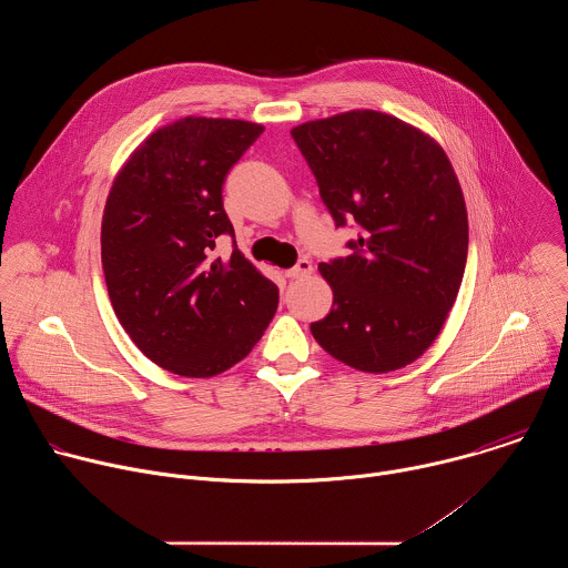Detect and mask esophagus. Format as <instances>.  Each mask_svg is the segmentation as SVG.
Instances as JSON below:
<instances>
[{
    "label": "esophagus",
    "instance_id": "obj_1",
    "mask_svg": "<svg viewBox=\"0 0 568 568\" xmlns=\"http://www.w3.org/2000/svg\"><path fill=\"white\" fill-rule=\"evenodd\" d=\"M310 274H312V263H310L307 258H301L292 270L285 272L287 278H305V276H310Z\"/></svg>",
    "mask_w": 568,
    "mask_h": 568
}]
</instances>
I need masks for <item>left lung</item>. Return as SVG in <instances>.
<instances>
[{
    "instance_id": "1",
    "label": "left lung",
    "mask_w": 568,
    "mask_h": 568,
    "mask_svg": "<svg viewBox=\"0 0 568 568\" xmlns=\"http://www.w3.org/2000/svg\"><path fill=\"white\" fill-rule=\"evenodd\" d=\"M337 226L355 220L346 258L321 263L333 310L310 331L364 373L416 362L438 337L467 261V211L445 150L423 130L353 110L292 130Z\"/></svg>"
}]
</instances>
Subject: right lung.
Returning <instances> with one entry per match:
<instances>
[{"label": "right lung", "instance_id": "add662e5", "mask_svg": "<svg viewBox=\"0 0 568 568\" xmlns=\"http://www.w3.org/2000/svg\"><path fill=\"white\" fill-rule=\"evenodd\" d=\"M237 119L186 116L152 132L119 171L103 213L101 258L112 307L136 348L182 377H213L263 337L278 287L233 240L222 184L263 134Z\"/></svg>", "mask_w": 568, "mask_h": 568}]
</instances>
